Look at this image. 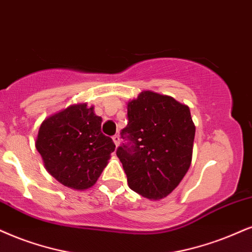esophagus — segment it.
Segmentation results:
<instances>
[{
	"label": "esophagus",
	"mask_w": 252,
	"mask_h": 252,
	"mask_svg": "<svg viewBox=\"0 0 252 252\" xmlns=\"http://www.w3.org/2000/svg\"><path fill=\"white\" fill-rule=\"evenodd\" d=\"M112 139H113V142H114V145L117 146H119V144H120V136L119 135H113L112 136Z\"/></svg>",
	"instance_id": "1"
}]
</instances>
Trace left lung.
<instances>
[{
	"instance_id": "1",
	"label": "left lung",
	"mask_w": 252,
	"mask_h": 252,
	"mask_svg": "<svg viewBox=\"0 0 252 252\" xmlns=\"http://www.w3.org/2000/svg\"><path fill=\"white\" fill-rule=\"evenodd\" d=\"M128 124L117 150L128 187L160 200L179 186L191 163L195 125L187 105L169 95L142 91L127 104Z\"/></svg>"
}]
</instances>
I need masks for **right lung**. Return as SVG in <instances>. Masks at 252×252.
Returning <instances> with one entry per match:
<instances>
[{
  "mask_svg": "<svg viewBox=\"0 0 252 252\" xmlns=\"http://www.w3.org/2000/svg\"><path fill=\"white\" fill-rule=\"evenodd\" d=\"M86 102L70 105L43 121L36 148L46 170L65 187L76 190L91 188L116 145L101 133L100 117Z\"/></svg>",
  "mask_w": 252,
  "mask_h": 252,
  "instance_id": "right-lung-1",
  "label": "right lung"
}]
</instances>
